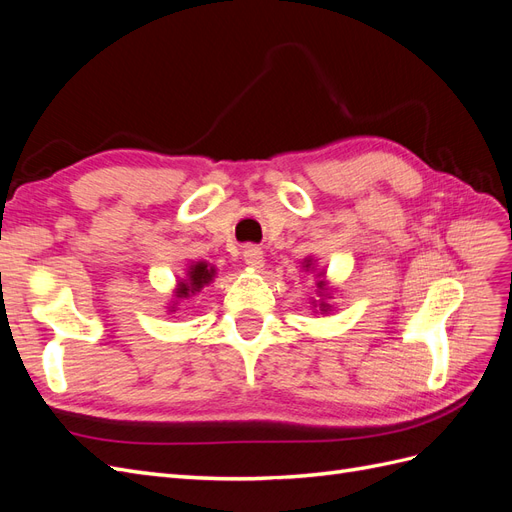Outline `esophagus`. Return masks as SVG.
<instances>
[{"instance_id": "34e87169", "label": "esophagus", "mask_w": 512, "mask_h": 512, "mask_svg": "<svg viewBox=\"0 0 512 512\" xmlns=\"http://www.w3.org/2000/svg\"><path fill=\"white\" fill-rule=\"evenodd\" d=\"M243 260H245L247 267L256 269V271H262V269H265V265H267L265 252H262L260 247H254V245H247L245 247V250H243Z\"/></svg>"}]
</instances>
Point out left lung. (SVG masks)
<instances>
[{"instance_id": "left-lung-1", "label": "left lung", "mask_w": 512, "mask_h": 512, "mask_svg": "<svg viewBox=\"0 0 512 512\" xmlns=\"http://www.w3.org/2000/svg\"><path fill=\"white\" fill-rule=\"evenodd\" d=\"M316 267H318V265H316V260H314L312 256L303 260V269H305V271H314L316 277H322V280L318 282V297H320V301H312L314 314H329V312H333V305L329 303V299H333L331 294H333L335 290L329 288V282L324 280V277H327L324 273H327V271H324V269L320 271V269H316Z\"/></svg>"}]
</instances>
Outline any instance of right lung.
Segmentation results:
<instances>
[{
    "label": "right lung",
    "instance_id": "obj_1",
    "mask_svg": "<svg viewBox=\"0 0 512 512\" xmlns=\"http://www.w3.org/2000/svg\"><path fill=\"white\" fill-rule=\"evenodd\" d=\"M215 277H218V269H215L211 262H207V260L190 262L188 269H185V275L181 277V280H177V286L173 290V301L168 303V312L170 314L177 312L181 299L194 297L196 292H200L205 286H209L215 280Z\"/></svg>",
    "mask_w": 512,
    "mask_h": 512
}]
</instances>
